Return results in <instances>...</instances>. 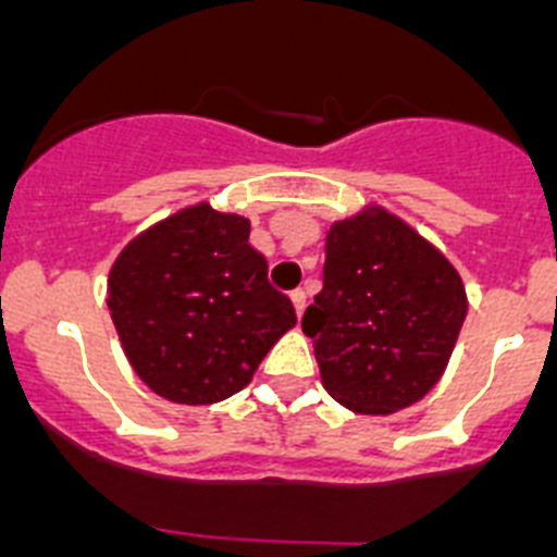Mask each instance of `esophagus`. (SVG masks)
Listing matches in <instances>:
<instances>
[{"label": "esophagus", "mask_w": 557, "mask_h": 557, "mask_svg": "<svg viewBox=\"0 0 557 557\" xmlns=\"http://www.w3.org/2000/svg\"><path fill=\"white\" fill-rule=\"evenodd\" d=\"M289 301H293L295 312L304 314V307H307V293H304V289H293V293H289Z\"/></svg>", "instance_id": "1"}]
</instances>
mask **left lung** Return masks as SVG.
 Here are the masks:
<instances>
[{
	"instance_id": "8db88e82",
	"label": "left lung",
	"mask_w": 557,
	"mask_h": 557,
	"mask_svg": "<svg viewBox=\"0 0 557 557\" xmlns=\"http://www.w3.org/2000/svg\"><path fill=\"white\" fill-rule=\"evenodd\" d=\"M466 312L455 264L401 218L366 206L329 228L323 289L301 326L329 396L391 416L444 376Z\"/></svg>"
}]
</instances>
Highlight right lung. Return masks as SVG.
Wrapping results in <instances>:
<instances>
[{
    "label": "right lung",
    "instance_id": "add662e5",
    "mask_svg": "<svg viewBox=\"0 0 557 557\" xmlns=\"http://www.w3.org/2000/svg\"><path fill=\"white\" fill-rule=\"evenodd\" d=\"M248 236L245 218L195 203L133 236L111 264V321L156 396L191 407L223 401L295 326L293 304L270 287Z\"/></svg>",
    "mask_w": 557,
    "mask_h": 557
}]
</instances>
